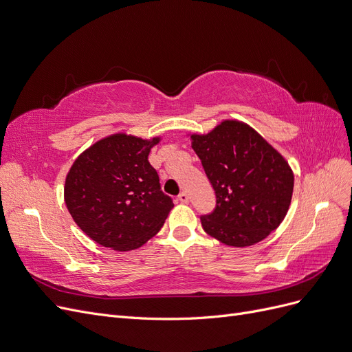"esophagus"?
Masks as SVG:
<instances>
[{
    "label": "esophagus",
    "instance_id": "34e87169",
    "mask_svg": "<svg viewBox=\"0 0 352 352\" xmlns=\"http://www.w3.org/2000/svg\"><path fill=\"white\" fill-rule=\"evenodd\" d=\"M178 201H181V203H188V196H187V192H179L178 194Z\"/></svg>",
    "mask_w": 352,
    "mask_h": 352
}]
</instances>
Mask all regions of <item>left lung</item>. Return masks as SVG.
I'll return each instance as SVG.
<instances>
[{
    "mask_svg": "<svg viewBox=\"0 0 352 352\" xmlns=\"http://www.w3.org/2000/svg\"><path fill=\"white\" fill-rule=\"evenodd\" d=\"M191 148L216 192V207L200 217L207 235L228 246H251L276 230L289 212L294 175L284 156L250 124L223 120Z\"/></svg>",
    "mask_w": 352,
    "mask_h": 352,
    "instance_id": "8db88e82",
    "label": "left lung"
}]
</instances>
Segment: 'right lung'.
Returning <instances> with one entry per match:
<instances>
[{"label":"right lung","mask_w":352,"mask_h":352,"mask_svg":"<svg viewBox=\"0 0 352 352\" xmlns=\"http://www.w3.org/2000/svg\"><path fill=\"white\" fill-rule=\"evenodd\" d=\"M161 138L114 133L85 149L65 179V204L75 223L94 242L133 251L161 230L174 207L149 164Z\"/></svg>","instance_id":"obj_1"}]
</instances>
